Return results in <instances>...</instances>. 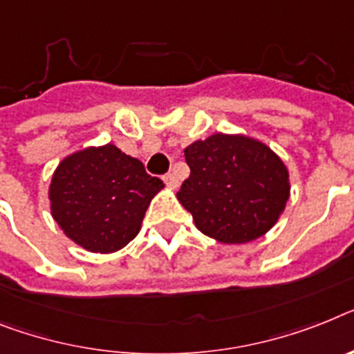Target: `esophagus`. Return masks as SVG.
I'll return each instance as SVG.
<instances>
[{
    "label": "esophagus",
    "instance_id": "34e87169",
    "mask_svg": "<svg viewBox=\"0 0 354 354\" xmlns=\"http://www.w3.org/2000/svg\"><path fill=\"white\" fill-rule=\"evenodd\" d=\"M163 182L167 183V187H171V189H176L178 187V178L174 176V172H169V174H165V176H163Z\"/></svg>",
    "mask_w": 354,
    "mask_h": 354
}]
</instances>
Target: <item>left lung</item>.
Returning a JSON list of instances; mask_svg holds the SVG:
<instances>
[{"mask_svg": "<svg viewBox=\"0 0 354 354\" xmlns=\"http://www.w3.org/2000/svg\"><path fill=\"white\" fill-rule=\"evenodd\" d=\"M191 176L178 201L196 228L223 245L263 237L290 200V172L272 147L241 133H214L183 149Z\"/></svg>", "mask_w": 354, "mask_h": 354, "instance_id": "1", "label": "left lung"}]
</instances>
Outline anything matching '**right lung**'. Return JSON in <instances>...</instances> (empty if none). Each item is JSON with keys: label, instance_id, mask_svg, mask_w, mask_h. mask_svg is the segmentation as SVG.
<instances>
[{"label": "right lung", "instance_id": "1", "mask_svg": "<svg viewBox=\"0 0 354 354\" xmlns=\"http://www.w3.org/2000/svg\"><path fill=\"white\" fill-rule=\"evenodd\" d=\"M163 182L117 145H90L59 162L50 180L53 221L93 254H113L133 241Z\"/></svg>", "mask_w": 354, "mask_h": 354}]
</instances>
